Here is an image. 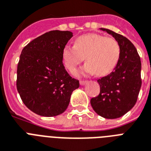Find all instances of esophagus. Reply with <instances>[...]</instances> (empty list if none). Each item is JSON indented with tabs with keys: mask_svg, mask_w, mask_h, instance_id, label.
<instances>
[{
	"mask_svg": "<svg viewBox=\"0 0 151 151\" xmlns=\"http://www.w3.org/2000/svg\"><path fill=\"white\" fill-rule=\"evenodd\" d=\"M88 81H82V80H81L80 81V85H85L86 83H87Z\"/></svg>",
	"mask_w": 151,
	"mask_h": 151,
	"instance_id": "1",
	"label": "esophagus"
}]
</instances>
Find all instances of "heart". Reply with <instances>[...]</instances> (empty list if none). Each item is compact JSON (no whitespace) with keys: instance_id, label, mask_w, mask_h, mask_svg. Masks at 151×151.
I'll list each match as a JSON object with an SVG mask.
<instances>
[{"instance_id":"b5f03b06","label":"heart","mask_w":151,"mask_h":151,"mask_svg":"<svg viewBox=\"0 0 151 151\" xmlns=\"http://www.w3.org/2000/svg\"><path fill=\"white\" fill-rule=\"evenodd\" d=\"M85 56L87 63L78 71V74L104 76L111 73L121 56V47L114 37L103 34H87L78 37L74 45H66L62 51L64 66L73 73Z\"/></svg>"}]
</instances>
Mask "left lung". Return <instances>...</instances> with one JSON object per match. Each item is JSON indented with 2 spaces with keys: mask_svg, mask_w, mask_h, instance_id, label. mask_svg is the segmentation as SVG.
<instances>
[{
  "mask_svg": "<svg viewBox=\"0 0 151 151\" xmlns=\"http://www.w3.org/2000/svg\"><path fill=\"white\" fill-rule=\"evenodd\" d=\"M100 29L117 40L121 56L114 70L97 81L100 92L90 103L99 116L114 119L125 114L137 101L142 85L140 57L133 44L125 37L110 29Z\"/></svg>",
  "mask_w": 151,
  "mask_h": 151,
  "instance_id": "left-lung-1",
  "label": "left lung"
}]
</instances>
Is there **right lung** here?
I'll return each mask as SVG.
<instances>
[{"mask_svg":"<svg viewBox=\"0 0 151 151\" xmlns=\"http://www.w3.org/2000/svg\"><path fill=\"white\" fill-rule=\"evenodd\" d=\"M73 37L70 31L52 30L22 49L17 66L16 87L28 109L44 117L61 114L68 106L79 81L64 67L62 51Z\"/></svg>","mask_w":151,"mask_h":151,"instance_id":"obj_1","label":"right lung"}]
</instances>
